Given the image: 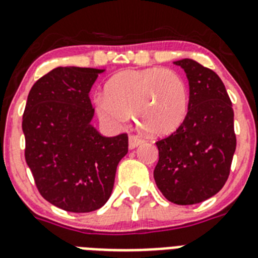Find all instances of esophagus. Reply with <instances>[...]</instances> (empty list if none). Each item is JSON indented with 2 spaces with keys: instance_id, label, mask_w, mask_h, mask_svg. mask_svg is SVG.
Instances as JSON below:
<instances>
[{
  "instance_id": "34e87169",
  "label": "esophagus",
  "mask_w": 258,
  "mask_h": 258,
  "mask_svg": "<svg viewBox=\"0 0 258 258\" xmlns=\"http://www.w3.org/2000/svg\"><path fill=\"white\" fill-rule=\"evenodd\" d=\"M143 142H145V140L140 136L133 134V136L129 137V147H131V149H136V147H138L140 145H142Z\"/></svg>"
}]
</instances>
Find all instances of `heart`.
<instances>
[{"label":"heart","mask_w":258,"mask_h":258,"mask_svg":"<svg viewBox=\"0 0 258 258\" xmlns=\"http://www.w3.org/2000/svg\"><path fill=\"white\" fill-rule=\"evenodd\" d=\"M95 106L106 124L120 126L133 112L137 124L147 133L163 136L183 121L188 88L181 75L172 70H127L109 80L106 95H98Z\"/></svg>","instance_id":"b5f03b06"}]
</instances>
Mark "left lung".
<instances>
[{
  "mask_svg": "<svg viewBox=\"0 0 258 258\" xmlns=\"http://www.w3.org/2000/svg\"><path fill=\"white\" fill-rule=\"evenodd\" d=\"M190 85L188 109L169 136L157 140V187L179 206L202 203L226 183L236 149L234 109L222 80L192 59L174 61Z\"/></svg>",
  "mask_w": 258,
  "mask_h": 258,
  "instance_id": "obj_1",
  "label": "left lung"
}]
</instances>
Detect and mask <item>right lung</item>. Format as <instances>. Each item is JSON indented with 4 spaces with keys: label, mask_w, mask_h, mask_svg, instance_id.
<instances>
[{
    "label": "right lung",
    "mask_w": 258,
    "mask_h": 258,
    "mask_svg": "<svg viewBox=\"0 0 258 258\" xmlns=\"http://www.w3.org/2000/svg\"><path fill=\"white\" fill-rule=\"evenodd\" d=\"M103 70L58 67L38 79L23 113L24 156L41 197L52 206L88 213L111 197L127 134L103 137L90 124L89 92Z\"/></svg>",
    "instance_id": "obj_1"
}]
</instances>
